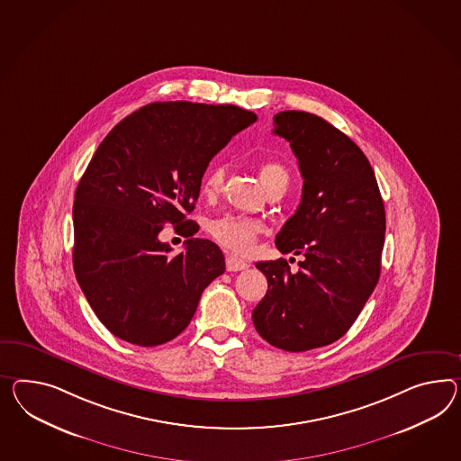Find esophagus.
<instances>
[{
    "instance_id": "obj_1",
    "label": "esophagus",
    "mask_w": 461,
    "mask_h": 461,
    "mask_svg": "<svg viewBox=\"0 0 461 461\" xmlns=\"http://www.w3.org/2000/svg\"><path fill=\"white\" fill-rule=\"evenodd\" d=\"M225 267H227L229 272L244 271V269H248L249 264L246 260L237 259L234 256H227Z\"/></svg>"
}]
</instances>
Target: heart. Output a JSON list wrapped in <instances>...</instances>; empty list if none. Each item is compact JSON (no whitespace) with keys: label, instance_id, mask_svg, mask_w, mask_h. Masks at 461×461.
<instances>
[{"label":"heart","instance_id":"heart-1","mask_svg":"<svg viewBox=\"0 0 461 461\" xmlns=\"http://www.w3.org/2000/svg\"><path fill=\"white\" fill-rule=\"evenodd\" d=\"M259 178L262 187L271 190L276 185H287V170L277 162H264L259 166ZM225 168L222 166L211 167L202 178V192L207 199H213L224 189ZM211 236L222 246L236 254H248L254 248L256 239L259 236L260 227L258 222L225 213L215 217L209 222Z\"/></svg>","mask_w":461,"mask_h":461}]
</instances>
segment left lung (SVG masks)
<instances>
[{
  "mask_svg": "<svg viewBox=\"0 0 461 461\" xmlns=\"http://www.w3.org/2000/svg\"><path fill=\"white\" fill-rule=\"evenodd\" d=\"M272 131L291 143L304 178L276 248L304 259L295 272L285 259L256 264L269 289L252 321L269 344L299 353L338 341L359 316L378 284L386 215L366 155L330 122L284 110Z\"/></svg>",
  "mask_w": 461,
  "mask_h": 461,
  "instance_id": "left-lung-1",
  "label": "left lung"
}]
</instances>
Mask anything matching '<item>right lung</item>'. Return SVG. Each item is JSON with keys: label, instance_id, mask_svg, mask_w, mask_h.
<instances>
[{"label": "right lung", "instance_id": "right-lung-1", "mask_svg": "<svg viewBox=\"0 0 461 461\" xmlns=\"http://www.w3.org/2000/svg\"><path fill=\"white\" fill-rule=\"evenodd\" d=\"M258 120L236 105L157 102L117 123L75 192L73 269L96 318L123 341L150 348L189 326L203 289L224 274V254L192 237L187 221L215 154ZM166 223L190 236L170 257Z\"/></svg>", "mask_w": 461, "mask_h": 461}]
</instances>
